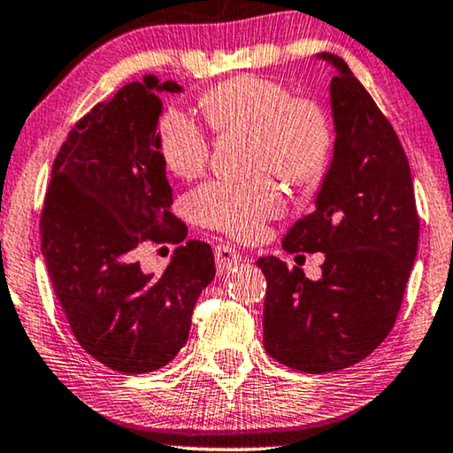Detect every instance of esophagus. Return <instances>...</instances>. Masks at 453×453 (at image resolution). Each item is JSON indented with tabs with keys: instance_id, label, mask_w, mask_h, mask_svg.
<instances>
[{
	"instance_id": "34e87169",
	"label": "esophagus",
	"mask_w": 453,
	"mask_h": 453,
	"mask_svg": "<svg viewBox=\"0 0 453 453\" xmlns=\"http://www.w3.org/2000/svg\"><path fill=\"white\" fill-rule=\"evenodd\" d=\"M214 256H216V265H219L222 274H226L228 270H233L234 265L241 262V253L231 245H219L214 250Z\"/></svg>"
}]
</instances>
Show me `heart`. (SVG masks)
<instances>
[{
  "label": "heart",
  "mask_w": 453,
  "mask_h": 453,
  "mask_svg": "<svg viewBox=\"0 0 453 453\" xmlns=\"http://www.w3.org/2000/svg\"><path fill=\"white\" fill-rule=\"evenodd\" d=\"M200 107L216 132L256 135V166L274 171L284 181H313L330 160V117L318 103L296 101L287 86L274 80H226L200 98ZM158 148L166 169L177 177L194 179L206 169L210 140L188 111H165L158 123ZM191 210L202 225L250 239L265 220L284 212V197L268 177L212 181L191 196Z\"/></svg>",
  "instance_id": "heart-1"
}]
</instances>
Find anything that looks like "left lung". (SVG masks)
I'll use <instances>...</instances> for the list:
<instances>
[{
    "instance_id": "obj_1",
    "label": "left lung",
    "mask_w": 453,
    "mask_h": 453,
    "mask_svg": "<svg viewBox=\"0 0 453 453\" xmlns=\"http://www.w3.org/2000/svg\"><path fill=\"white\" fill-rule=\"evenodd\" d=\"M334 67V152L315 210L282 241L288 253H324L319 280L274 256L259 257L268 290L264 346L305 373L363 361L398 318L418 247V214L408 158L389 123L342 58Z\"/></svg>"
}]
</instances>
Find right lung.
<instances>
[{
	"mask_svg": "<svg viewBox=\"0 0 453 453\" xmlns=\"http://www.w3.org/2000/svg\"><path fill=\"white\" fill-rule=\"evenodd\" d=\"M146 73L76 123L53 163L41 214V251L55 296L80 346L126 375L165 367L188 342L191 313L214 280L212 247L188 241L163 274L135 262L142 241L181 243L158 148L163 92Z\"/></svg>",
	"mask_w": 453,
	"mask_h": 453,
	"instance_id": "add662e5",
	"label": "right lung"
}]
</instances>
